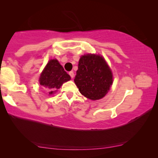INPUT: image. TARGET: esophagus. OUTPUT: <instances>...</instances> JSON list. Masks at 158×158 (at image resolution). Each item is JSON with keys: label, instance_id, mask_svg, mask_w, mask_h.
<instances>
[{"label": "esophagus", "instance_id": "34e87169", "mask_svg": "<svg viewBox=\"0 0 158 158\" xmlns=\"http://www.w3.org/2000/svg\"><path fill=\"white\" fill-rule=\"evenodd\" d=\"M69 75H70V77H72V78H73V77H74V73H73V71H70V72L69 73Z\"/></svg>", "mask_w": 158, "mask_h": 158}]
</instances>
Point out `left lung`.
Returning a JSON list of instances; mask_svg holds the SVG:
<instances>
[{
	"instance_id": "1",
	"label": "left lung",
	"mask_w": 158,
	"mask_h": 158,
	"mask_svg": "<svg viewBox=\"0 0 158 158\" xmlns=\"http://www.w3.org/2000/svg\"><path fill=\"white\" fill-rule=\"evenodd\" d=\"M74 81L82 95L90 100H98L109 90L113 78L105 60L99 55L81 57Z\"/></svg>"
}]
</instances>
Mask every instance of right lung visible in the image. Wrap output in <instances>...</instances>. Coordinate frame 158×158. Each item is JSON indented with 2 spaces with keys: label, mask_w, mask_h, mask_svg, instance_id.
<instances>
[{
  "label": "right lung",
  "mask_w": 158,
  "mask_h": 158,
  "mask_svg": "<svg viewBox=\"0 0 158 158\" xmlns=\"http://www.w3.org/2000/svg\"><path fill=\"white\" fill-rule=\"evenodd\" d=\"M70 80V76L64 70L59 62L57 60H51L40 75V83L50 90L49 94H52L63 83Z\"/></svg>",
  "instance_id": "right-lung-1"
}]
</instances>
